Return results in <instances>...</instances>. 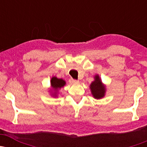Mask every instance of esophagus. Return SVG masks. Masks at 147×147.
<instances>
[{
    "instance_id": "esophagus-1",
    "label": "esophagus",
    "mask_w": 147,
    "mask_h": 147,
    "mask_svg": "<svg viewBox=\"0 0 147 147\" xmlns=\"http://www.w3.org/2000/svg\"><path fill=\"white\" fill-rule=\"evenodd\" d=\"M70 84H78L79 81L76 80V79H70V81H69Z\"/></svg>"
}]
</instances>
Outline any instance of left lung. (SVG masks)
<instances>
[{
  "instance_id": "8db88e82",
  "label": "left lung",
  "mask_w": 147,
  "mask_h": 147,
  "mask_svg": "<svg viewBox=\"0 0 147 147\" xmlns=\"http://www.w3.org/2000/svg\"><path fill=\"white\" fill-rule=\"evenodd\" d=\"M94 81L90 85L91 94L95 99H102L105 96L106 91V86L102 83V79L98 75H96L94 77Z\"/></svg>"
}]
</instances>
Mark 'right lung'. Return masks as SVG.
I'll return each mask as SVG.
<instances>
[{"label":"right lung","mask_w":147,"mask_h":147,"mask_svg":"<svg viewBox=\"0 0 147 147\" xmlns=\"http://www.w3.org/2000/svg\"><path fill=\"white\" fill-rule=\"evenodd\" d=\"M65 81L59 79L57 77H52L50 80V92L52 97H57L58 96V91L65 85Z\"/></svg>","instance_id":"1"}]
</instances>
